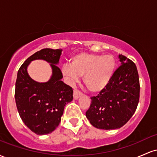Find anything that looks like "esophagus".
Wrapping results in <instances>:
<instances>
[{
    "label": "esophagus",
    "instance_id": "esophagus-1",
    "mask_svg": "<svg viewBox=\"0 0 157 157\" xmlns=\"http://www.w3.org/2000/svg\"><path fill=\"white\" fill-rule=\"evenodd\" d=\"M81 95H82V92L78 89H75L74 90V94H73V96H74V99L75 100H77L80 97Z\"/></svg>",
    "mask_w": 157,
    "mask_h": 157
}]
</instances>
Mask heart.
<instances>
[{
  "label": "heart",
  "instance_id": "obj_1",
  "mask_svg": "<svg viewBox=\"0 0 157 157\" xmlns=\"http://www.w3.org/2000/svg\"><path fill=\"white\" fill-rule=\"evenodd\" d=\"M116 63L111 55L81 53L73 57L71 65H65L63 73L71 82L84 77L86 87L91 92H99L109 83Z\"/></svg>",
  "mask_w": 157,
  "mask_h": 157
}]
</instances>
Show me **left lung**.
I'll return each instance as SVG.
<instances>
[{"mask_svg":"<svg viewBox=\"0 0 157 157\" xmlns=\"http://www.w3.org/2000/svg\"><path fill=\"white\" fill-rule=\"evenodd\" d=\"M121 65L109 83L96 97L86 116L93 126L104 130L120 128L131 118L140 100V80L136 65L125 56L120 55Z\"/></svg>","mask_w":157,"mask_h":157,"instance_id":"left-lung-1","label":"left lung"}]
</instances>
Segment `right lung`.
Wrapping results in <instances>:
<instances>
[{
	"mask_svg": "<svg viewBox=\"0 0 157 157\" xmlns=\"http://www.w3.org/2000/svg\"><path fill=\"white\" fill-rule=\"evenodd\" d=\"M62 49L44 48L27 58L17 71L15 98L21 120L32 132L38 135L52 133L59 125L65 106L73 100V89L61 79L58 63ZM52 63V76L46 83H37L28 76L26 68L34 59Z\"/></svg>",
	"mask_w": 157,
	"mask_h": 157,
	"instance_id": "right-lung-1",
	"label": "right lung"
}]
</instances>
